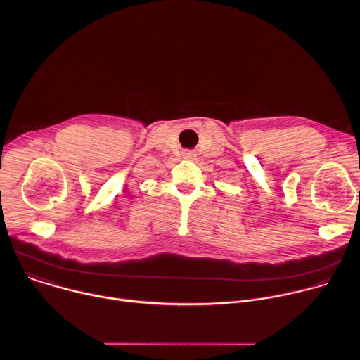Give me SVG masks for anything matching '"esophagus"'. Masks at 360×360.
Here are the masks:
<instances>
[{
  "label": "esophagus",
  "mask_w": 360,
  "mask_h": 360,
  "mask_svg": "<svg viewBox=\"0 0 360 360\" xmlns=\"http://www.w3.org/2000/svg\"><path fill=\"white\" fill-rule=\"evenodd\" d=\"M182 158L185 160H193L195 158V153L192 150H184L182 152Z\"/></svg>",
  "instance_id": "obj_1"
}]
</instances>
